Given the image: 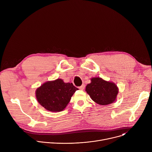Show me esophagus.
Instances as JSON below:
<instances>
[{"label": "esophagus", "instance_id": "34e87169", "mask_svg": "<svg viewBox=\"0 0 152 152\" xmlns=\"http://www.w3.org/2000/svg\"><path fill=\"white\" fill-rule=\"evenodd\" d=\"M85 88V85L84 84H82L80 86H79V89L81 90H83Z\"/></svg>", "mask_w": 152, "mask_h": 152}]
</instances>
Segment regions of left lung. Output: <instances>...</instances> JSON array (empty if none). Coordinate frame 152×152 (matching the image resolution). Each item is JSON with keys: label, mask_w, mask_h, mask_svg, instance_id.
Instances as JSON below:
<instances>
[{"label": "left lung", "mask_w": 152, "mask_h": 152, "mask_svg": "<svg viewBox=\"0 0 152 152\" xmlns=\"http://www.w3.org/2000/svg\"><path fill=\"white\" fill-rule=\"evenodd\" d=\"M85 91L91 99L100 105H107L116 100L118 94L117 85L107 81L101 77H94L91 79V83L86 86Z\"/></svg>", "instance_id": "1"}]
</instances>
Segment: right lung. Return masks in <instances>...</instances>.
<instances>
[{
    "label": "right lung",
    "mask_w": 152,
    "mask_h": 152,
    "mask_svg": "<svg viewBox=\"0 0 152 152\" xmlns=\"http://www.w3.org/2000/svg\"><path fill=\"white\" fill-rule=\"evenodd\" d=\"M78 88L72 83H66L61 79L42 83L35 91L38 102L50 112L63 111Z\"/></svg>",
    "instance_id": "add662e5"
}]
</instances>
